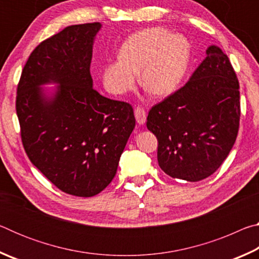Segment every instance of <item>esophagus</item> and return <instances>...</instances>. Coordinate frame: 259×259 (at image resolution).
Segmentation results:
<instances>
[{
  "label": "esophagus",
  "mask_w": 259,
  "mask_h": 259,
  "mask_svg": "<svg viewBox=\"0 0 259 259\" xmlns=\"http://www.w3.org/2000/svg\"><path fill=\"white\" fill-rule=\"evenodd\" d=\"M146 116H147L146 112L143 107H137L135 109V117H136V121H137L138 124H140V125L145 124Z\"/></svg>",
  "instance_id": "34e87169"
}]
</instances>
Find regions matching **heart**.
Masks as SVG:
<instances>
[{"label": "heart", "instance_id": "obj_1", "mask_svg": "<svg viewBox=\"0 0 259 259\" xmlns=\"http://www.w3.org/2000/svg\"><path fill=\"white\" fill-rule=\"evenodd\" d=\"M191 43L182 34L162 27H151L131 34L122 43L119 58L108 61L102 81L109 94L123 95L137 81L157 98L176 91L191 63Z\"/></svg>", "mask_w": 259, "mask_h": 259}]
</instances>
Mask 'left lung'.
Instances as JSON below:
<instances>
[{
    "label": "left lung",
    "mask_w": 259,
    "mask_h": 259,
    "mask_svg": "<svg viewBox=\"0 0 259 259\" xmlns=\"http://www.w3.org/2000/svg\"><path fill=\"white\" fill-rule=\"evenodd\" d=\"M239 81L227 57L210 46L190 80L148 112L157 162L172 178L199 182L222 165L239 130Z\"/></svg>",
    "instance_id": "1"
}]
</instances>
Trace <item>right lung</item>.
<instances>
[{
    "label": "right lung",
    "instance_id": "1",
    "mask_svg": "<svg viewBox=\"0 0 259 259\" xmlns=\"http://www.w3.org/2000/svg\"><path fill=\"white\" fill-rule=\"evenodd\" d=\"M100 23L72 25L30 54L16 109L32 163L67 194L90 198L106 188L135 128L131 105L104 97L90 74ZM55 84L54 88H43Z\"/></svg>",
    "mask_w": 259,
    "mask_h": 259
}]
</instances>
